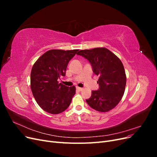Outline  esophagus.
Wrapping results in <instances>:
<instances>
[{
    "mask_svg": "<svg viewBox=\"0 0 157 157\" xmlns=\"http://www.w3.org/2000/svg\"><path fill=\"white\" fill-rule=\"evenodd\" d=\"M76 88H77V90H79V91H81V90H82V88L78 87V86H77V87H76Z\"/></svg>",
    "mask_w": 157,
    "mask_h": 157,
    "instance_id": "34e87169",
    "label": "esophagus"
}]
</instances>
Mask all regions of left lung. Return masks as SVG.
I'll list each match as a JSON object with an SVG mask.
<instances>
[{"label": "left lung", "instance_id": "1", "mask_svg": "<svg viewBox=\"0 0 157 157\" xmlns=\"http://www.w3.org/2000/svg\"><path fill=\"white\" fill-rule=\"evenodd\" d=\"M78 55L89 61L93 72L99 76V90L92 91L86 102L99 112H107L115 107L124 95L126 76L120 59L105 48L80 50Z\"/></svg>", "mask_w": 157, "mask_h": 157}]
</instances>
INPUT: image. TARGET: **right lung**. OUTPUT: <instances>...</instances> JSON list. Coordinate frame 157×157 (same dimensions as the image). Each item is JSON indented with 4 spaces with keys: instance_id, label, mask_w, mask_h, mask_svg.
Returning a JSON list of instances; mask_svg holds the SVG:
<instances>
[{
    "instance_id": "right-lung-1",
    "label": "right lung",
    "mask_w": 157,
    "mask_h": 157,
    "mask_svg": "<svg viewBox=\"0 0 157 157\" xmlns=\"http://www.w3.org/2000/svg\"><path fill=\"white\" fill-rule=\"evenodd\" d=\"M78 50H50L42 54L33 65L31 88L36 103L44 111L59 114L69 106L75 94V86H66L58 79L65 77L69 61Z\"/></svg>"
}]
</instances>
